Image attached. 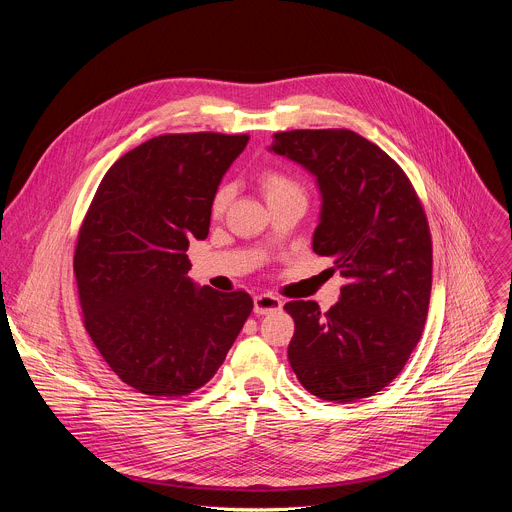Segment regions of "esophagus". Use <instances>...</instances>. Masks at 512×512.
I'll use <instances>...</instances> for the list:
<instances>
[{
  "mask_svg": "<svg viewBox=\"0 0 512 512\" xmlns=\"http://www.w3.org/2000/svg\"><path fill=\"white\" fill-rule=\"evenodd\" d=\"M281 306H283V302L279 298H275L271 294H257L253 310H255V314L263 316V314H271V312L281 310Z\"/></svg>",
  "mask_w": 512,
  "mask_h": 512,
  "instance_id": "obj_1",
  "label": "esophagus"
}]
</instances>
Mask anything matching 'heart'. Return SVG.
Returning <instances> with one entry per match:
<instances>
[{
  "label": "heart",
  "instance_id": "obj_1",
  "mask_svg": "<svg viewBox=\"0 0 512 512\" xmlns=\"http://www.w3.org/2000/svg\"><path fill=\"white\" fill-rule=\"evenodd\" d=\"M259 186H261V192L265 194L269 204L277 202V200H283L287 196H304V186L296 178H291L289 174H285L281 170H265V172H261ZM231 196H233L231 186H221V188H218L214 198H212V212L214 214H221L227 208Z\"/></svg>",
  "mask_w": 512,
  "mask_h": 512
}]
</instances>
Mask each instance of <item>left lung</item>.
Returning a JSON list of instances; mask_svg holds the SVG:
<instances>
[{
	"mask_svg": "<svg viewBox=\"0 0 512 512\" xmlns=\"http://www.w3.org/2000/svg\"><path fill=\"white\" fill-rule=\"evenodd\" d=\"M271 150L310 170L322 192L314 253L346 279L328 312L287 302V358L306 391L336 403L387 387L417 346L431 294V233L403 168L350 129L273 133Z\"/></svg>",
	"mask_w": 512,
	"mask_h": 512,
	"instance_id": "left-lung-1",
	"label": "left lung"
}]
</instances>
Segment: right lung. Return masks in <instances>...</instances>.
<instances>
[{"label": "right lung", "mask_w": 512, "mask_h": 512, "mask_svg": "<svg viewBox=\"0 0 512 512\" xmlns=\"http://www.w3.org/2000/svg\"><path fill=\"white\" fill-rule=\"evenodd\" d=\"M247 133H166L103 176L75 249L85 328L111 371L152 397H184L225 362L253 312L243 289L194 287L188 245Z\"/></svg>", "instance_id": "right-lung-1"}]
</instances>
